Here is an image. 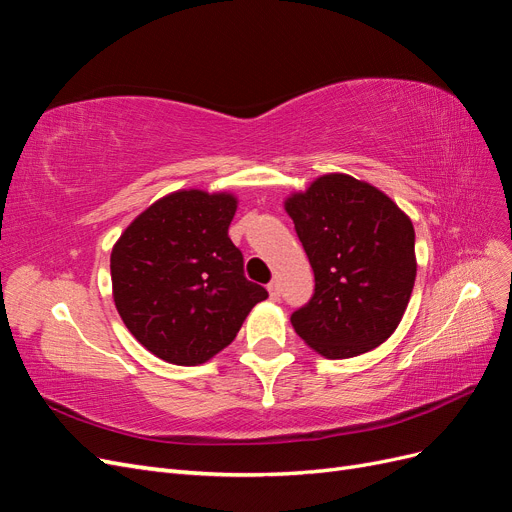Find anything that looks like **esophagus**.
Instances as JSON below:
<instances>
[{"instance_id":"34e87169","label":"esophagus","mask_w":512,"mask_h":512,"mask_svg":"<svg viewBox=\"0 0 512 512\" xmlns=\"http://www.w3.org/2000/svg\"><path fill=\"white\" fill-rule=\"evenodd\" d=\"M267 290H269V297H271V301H277V299H280V284H277L275 280H273V282H269Z\"/></svg>"}]
</instances>
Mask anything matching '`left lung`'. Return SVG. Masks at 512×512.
Here are the masks:
<instances>
[{"label":"left lung","mask_w":512,"mask_h":512,"mask_svg":"<svg viewBox=\"0 0 512 512\" xmlns=\"http://www.w3.org/2000/svg\"><path fill=\"white\" fill-rule=\"evenodd\" d=\"M284 207L316 280L312 299L290 316L294 331L327 359L378 348L414 288L410 218L374 185L342 173L318 177Z\"/></svg>","instance_id":"left-lung-1"}]
</instances>
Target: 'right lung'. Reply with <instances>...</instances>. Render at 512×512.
<instances>
[{
    "label": "right lung",
    "mask_w": 512,
    "mask_h": 512,
    "mask_svg": "<svg viewBox=\"0 0 512 512\" xmlns=\"http://www.w3.org/2000/svg\"><path fill=\"white\" fill-rule=\"evenodd\" d=\"M235 211L232 194L179 190L138 215L113 247L117 312L162 361H209L269 297L247 280L243 254L228 237Z\"/></svg>",
    "instance_id": "obj_1"
}]
</instances>
